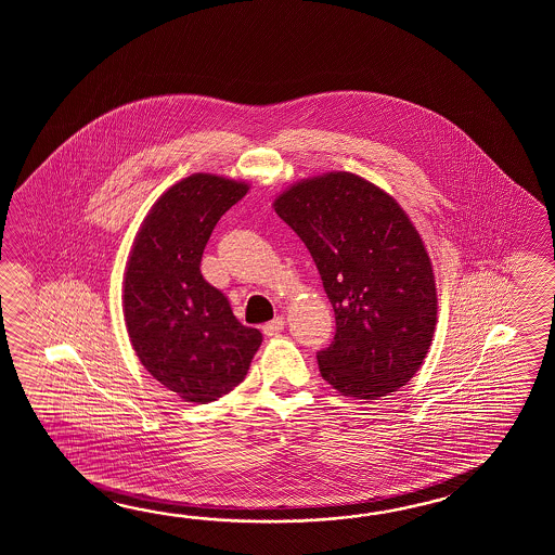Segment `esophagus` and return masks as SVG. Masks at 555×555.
<instances>
[{"mask_svg":"<svg viewBox=\"0 0 555 555\" xmlns=\"http://www.w3.org/2000/svg\"><path fill=\"white\" fill-rule=\"evenodd\" d=\"M283 325H285V319H283V315H278V318L272 319L270 323H266L261 330H263V333H266L268 337H273V335L282 333Z\"/></svg>","mask_w":555,"mask_h":555,"instance_id":"1","label":"esophagus"}]
</instances>
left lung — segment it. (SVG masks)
I'll return each mask as SVG.
<instances>
[{
  "mask_svg": "<svg viewBox=\"0 0 555 555\" xmlns=\"http://www.w3.org/2000/svg\"><path fill=\"white\" fill-rule=\"evenodd\" d=\"M273 208L306 244L335 311L321 377L375 401L406 385L430 349L437 283L399 202L365 178L327 172L283 190Z\"/></svg>",
  "mask_w": 555,
  "mask_h": 555,
  "instance_id": "8db88e82",
  "label": "left lung"
}]
</instances>
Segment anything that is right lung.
<instances>
[{
    "label": "right lung",
    "mask_w": 555,
    "mask_h": 555,
    "mask_svg": "<svg viewBox=\"0 0 555 555\" xmlns=\"http://www.w3.org/2000/svg\"><path fill=\"white\" fill-rule=\"evenodd\" d=\"M248 190L204 172L180 180L154 202L130 249L122 294L130 345L182 401L220 399L244 380L260 349V331L242 325L201 273L214 225Z\"/></svg>",
    "instance_id": "add662e5"
}]
</instances>
